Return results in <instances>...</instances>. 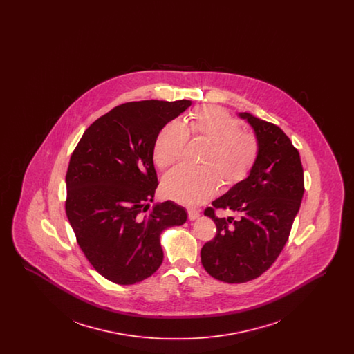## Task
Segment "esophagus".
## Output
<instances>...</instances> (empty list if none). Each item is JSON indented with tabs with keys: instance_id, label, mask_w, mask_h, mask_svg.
<instances>
[{
	"instance_id": "34e87169",
	"label": "esophagus",
	"mask_w": 354,
	"mask_h": 354,
	"mask_svg": "<svg viewBox=\"0 0 354 354\" xmlns=\"http://www.w3.org/2000/svg\"><path fill=\"white\" fill-rule=\"evenodd\" d=\"M187 214H188V219L195 220L199 218L201 211H199V209H194V208H191V209H188V211H187Z\"/></svg>"
}]
</instances>
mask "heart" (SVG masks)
<instances>
[{
  "instance_id": "b5f03b06",
  "label": "heart",
  "mask_w": 354,
  "mask_h": 354,
  "mask_svg": "<svg viewBox=\"0 0 354 354\" xmlns=\"http://www.w3.org/2000/svg\"><path fill=\"white\" fill-rule=\"evenodd\" d=\"M188 136L207 145L201 169L178 167L163 179L165 195L185 205L209 201L219 191L243 183L254 169L261 146L256 135L240 130V122L219 106H204L189 113L188 122L166 123L156 135L152 159L156 167L166 169L178 163L185 152Z\"/></svg>"
}]
</instances>
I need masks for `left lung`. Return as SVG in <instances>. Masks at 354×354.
Returning <instances> with one entry per match:
<instances>
[{
  "instance_id": "left-lung-1",
  "label": "left lung",
  "mask_w": 354,
  "mask_h": 354,
  "mask_svg": "<svg viewBox=\"0 0 354 354\" xmlns=\"http://www.w3.org/2000/svg\"><path fill=\"white\" fill-rule=\"evenodd\" d=\"M247 119L260 140L261 151L250 176L204 209L216 224V235L203 245L204 270L216 280L239 284L261 276L276 261L290 234L304 195L300 153L276 124ZM216 209L236 218H218Z\"/></svg>"
}]
</instances>
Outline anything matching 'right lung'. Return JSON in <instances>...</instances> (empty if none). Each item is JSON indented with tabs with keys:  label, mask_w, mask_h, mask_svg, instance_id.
<instances>
[{
	"label": "right lung",
	"mask_w": 354,
	"mask_h": 354,
	"mask_svg": "<svg viewBox=\"0 0 354 354\" xmlns=\"http://www.w3.org/2000/svg\"><path fill=\"white\" fill-rule=\"evenodd\" d=\"M191 101L119 104L84 131L66 172L65 209L77 243L93 268L119 286L150 277L163 261L160 234L187 220L185 208L160 203L152 162L160 129Z\"/></svg>",
	"instance_id": "right-lung-1"
}]
</instances>
